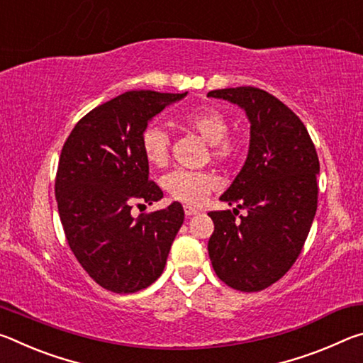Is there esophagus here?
<instances>
[{"label": "esophagus", "mask_w": 363, "mask_h": 363, "mask_svg": "<svg viewBox=\"0 0 363 363\" xmlns=\"http://www.w3.org/2000/svg\"><path fill=\"white\" fill-rule=\"evenodd\" d=\"M184 213H186V216H194V214L199 213V210H196V208L186 205V206H184Z\"/></svg>", "instance_id": "esophagus-1"}]
</instances>
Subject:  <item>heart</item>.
I'll use <instances>...</instances> for the list:
<instances>
[{
    "mask_svg": "<svg viewBox=\"0 0 363 363\" xmlns=\"http://www.w3.org/2000/svg\"><path fill=\"white\" fill-rule=\"evenodd\" d=\"M181 125L210 143L211 157L220 163L235 162L243 144L229 136L230 120L225 112L213 106L195 107L181 116ZM171 140L160 126H147L140 134V150L153 168H163L169 160ZM162 186L173 200L186 205H200L218 187V177L210 171L176 169L162 179Z\"/></svg>",
    "mask_w": 363,
    "mask_h": 363,
    "instance_id": "1",
    "label": "heart"
}]
</instances>
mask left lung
<instances>
[{"label": "left lung", "instance_id": "1", "mask_svg": "<svg viewBox=\"0 0 363 363\" xmlns=\"http://www.w3.org/2000/svg\"><path fill=\"white\" fill-rule=\"evenodd\" d=\"M208 96L240 106L251 123L247 162L220 195L237 208L208 213L214 223L208 253L225 285L261 291L284 277L304 247L317 211L320 164L304 123L267 91L240 86ZM238 209L247 216L237 220Z\"/></svg>", "mask_w": 363, "mask_h": 363}]
</instances>
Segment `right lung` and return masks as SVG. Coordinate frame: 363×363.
<instances>
[{"label": "right lung", "mask_w": 363, "mask_h": 363, "mask_svg": "<svg viewBox=\"0 0 363 363\" xmlns=\"http://www.w3.org/2000/svg\"><path fill=\"white\" fill-rule=\"evenodd\" d=\"M187 93L128 91L79 120L67 138L56 174L60 223L72 253L97 285L136 293L162 275L181 203L133 218V206L163 196L149 179L140 134L153 116Z\"/></svg>", "instance_id": "1"}]
</instances>
